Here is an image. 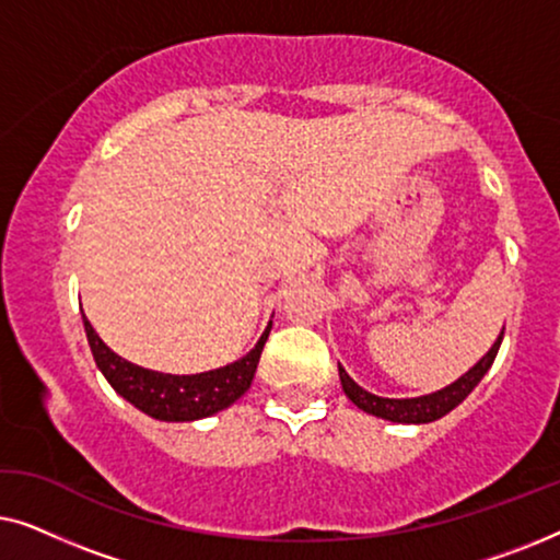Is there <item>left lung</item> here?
I'll list each match as a JSON object with an SVG mask.
<instances>
[{
	"label": "left lung",
	"instance_id": "obj_1",
	"mask_svg": "<svg viewBox=\"0 0 560 560\" xmlns=\"http://www.w3.org/2000/svg\"><path fill=\"white\" fill-rule=\"evenodd\" d=\"M502 336H504V331L500 334V339L494 341V347L489 349L485 357H481L479 364H474L471 370L464 374V377H458L454 382V385L443 387L433 395L410 397V400H389V397H377V395L366 393V389L359 387L357 382L349 377L347 370L339 366L341 387H343V393H347L349 400L354 402L359 410L370 412V416L393 420V423H433V420H439L446 416V412L454 410L458 402H464L466 397H469L471 389L479 385L489 366H492L497 351H500Z\"/></svg>",
	"mask_w": 560,
	"mask_h": 560
}]
</instances>
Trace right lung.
Instances as JSON below:
<instances>
[{"label": "right lung", "mask_w": 560, "mask_h": 560, "mask_svg": "<svg viewBox=\"0 0 560 560\" xmlns=\"http://www.w3.org/2000/svg\"><path fill=\"white\" fill-rule=\"evenodd\" d=\"M83 328H86L91 354H94L96 366L102 370L106 382L135 408L158 420H171V423L173 420L183 423V420L209 418L240 400L249 389L252 380H255L259 354H262L267 336H270V326H267L262 339L257 341V347L247 357L221 366V370L203 374H163L142 370V366L114 354L98 339L86 316H83Z\"/></svg>", "instance_id": "1"}]
</instances>
